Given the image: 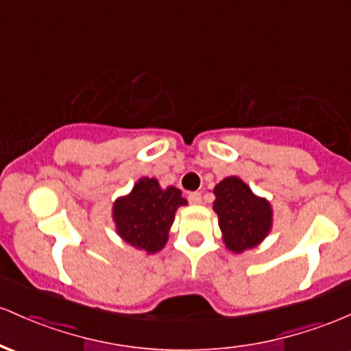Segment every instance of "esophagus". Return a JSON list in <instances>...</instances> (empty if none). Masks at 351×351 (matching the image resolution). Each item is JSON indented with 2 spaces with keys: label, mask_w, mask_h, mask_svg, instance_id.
Segmentation results:
<instances>
[{
  "label": "esophagus",
  "mask_w": 351,
  "mask_h": 351,
  "mask_svg": "<svg viewBox=\"0 0 351 351\" xmlns=\"http://www.w3.org/2000/svg\"><path fill=\"white\" fill-rule=\"evenodd\" d=\"M188 202L191 205H198V203H202V193L199 191H191V193H188Z\"/></svg>",
  "instance_id": "34e87169"
}]
</instances>
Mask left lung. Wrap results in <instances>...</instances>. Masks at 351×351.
<instances>
[{
	"instance_id": "left-lung-1",
	"label": "left lung",
	"mask_w": 351,
	"mask_h": 351,
	"mask_svg": "<svg viewBox=\"0 0 351 351\" xmlns=\"http://www.w3.org/2000/svg\"><path fill=\"white\" fill-rule=\"evenodd\" d=\"M213 210L218 213L223 240L234 253L253 248L271 228V206L253 195L237 176L225 178L215 188Z\"/></svg>"
}]
</instances>
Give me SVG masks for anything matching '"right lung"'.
<instances>
[{
    "mask_svg": "<svg viewBox=\"0 0 351 351\" xmlns=\"http://www.w3.org/2000/svg\"><path fill=\"white\" fill-rule=\"evenodd\" d=\"M186 205L175 186L161 190L155 178H141L133 191L113 206L118 234L134 248L156 253L168 240L176 208Z\"/></svg>",
    "mask_w": 351,
    "mask_h": 351,
    "instance_id": "right-lung-1",
    "label": "right lung"
}]
</instances>
